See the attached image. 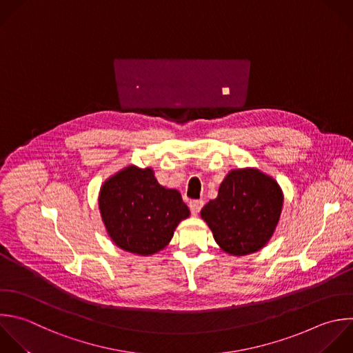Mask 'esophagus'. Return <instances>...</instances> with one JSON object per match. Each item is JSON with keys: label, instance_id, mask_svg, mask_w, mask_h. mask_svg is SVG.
<instances>
[{"label": "esophagus", "instance_id": "esophagus-1", "mask_svg": "<svg viewBox=\"0 0 353 353\" xmlns=\"http://www.w3.org/2000/svg\"><path fill=\"white\" fill-rule=\"evenodd\" d=\"M203 205H204L203 200H193V201L189 203V207H190V211H192L193 215H197L201 211Z\"/></svg>", "mask_w": 353, "mask_h": 353}]
</instances>
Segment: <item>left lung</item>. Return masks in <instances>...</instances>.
I'll use <instances>...</instances> for the list:
<instances>
[{
  "label": "left lung",
  "instance_id": "8db88e82",
  "mask_svg": "<svg viewBox=\"0 0 353 353\" xmlns=\"http://www.w3.org/2000/svg\"><path fill=\"white\" fill-rule=\"evenodd\" d=\"M279 183L256 168L232 170L222 181L218 197L200 215L216 244L241 256L259 251L274 233L283 207Z\"/></svg>",
  "mask_w": 353,
  "mask_h": 353
}]
</instances>
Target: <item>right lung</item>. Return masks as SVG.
<instances>
[{"label":"right lung","mask_w":353,"mask_h":353,"mask_svg":"<svg viewBox=\"0 0 353 353\" xmlns=\"http://www.w3.org/2000/svg\"><path fill=\"white\" fill-rule=\"evenodd\" d=\"M98 201L113 243L138 255L161 251L178 223L190 215L178 190L161 186L152 168L135 165L105 181Z\"/></svg>","instance_id":"right-lung-1"}]
</instances>
